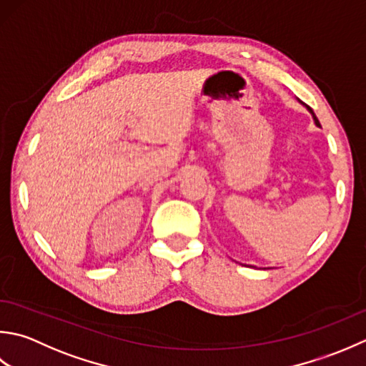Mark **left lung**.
Returning a JSON list of instances; mask_svg holds the SVG:
<instances>
[{
  "instance_id": "obj_1",
  "label": "left lung",
  "mask_w": 366,
  "mask_h": 366,
  "mask_svg": "<svg viewBox=\"0 0 366 366\" xmlns=\"http://www.w3.org/2000/svg\"><path fill=\"white\" fill-rule=\"evenodd\" d=\"M308 110H310V112H311V114H312V117H315V122H316V124H317V126H320V123H319V120H317V117H316V115H315V112H312V110H311V109H310V107H308Z\"/></svg>"
}]
</instances>
